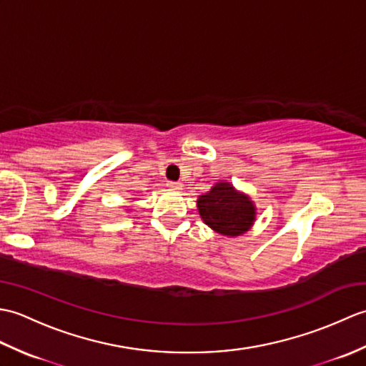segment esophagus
Here are the masks:
<instances>
[{
  "label": "esophagus",
  "mask_w": 366,
  "mask_h": 366,
  "mask_svg": "<svg viewBox=\"0 0 366 366\" xmlns=\"http://www.w3.org/2000/svg\"><path fill=\"white\" fill-rule=\"evenodd\" d=\"M167 185H168V187H169L171 190H181V189H182V184H181V182H173V181H169Z\"/></svg>",
  "instance_id": "1"
}]
</instances>
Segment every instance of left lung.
I'll return each instance as SVG.
<instances>
[{"label":"left lung","instance_id":"obj_1","mask_svg":"<svg viewBox=\"0 0 366 366\" xmlns=\"http://www.w3.org/2000/svg\"><path fill=\"white\" fill-rule=\"evenodd\" d=\"M198 211L209 228L223 236H240L253 224L254 206L229 182H219L198 198Z\"/></svg>","mask_w":366,"mask_h":366}]
</instances>
